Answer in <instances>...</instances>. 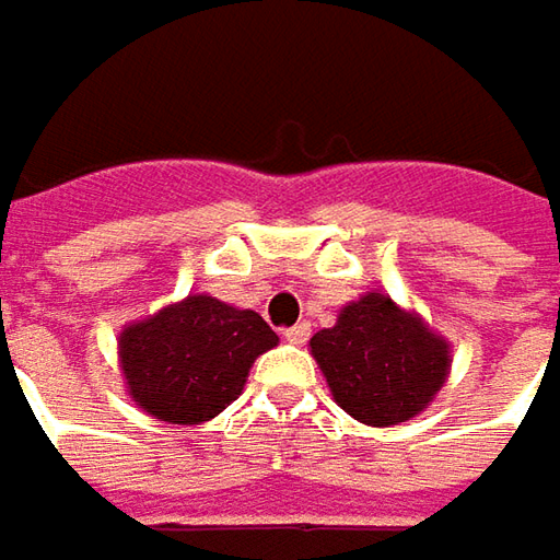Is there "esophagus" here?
I'll return each instance as SVG.
<instances>
[{
	"label": "esophagus",
	"instance_id": "1",
	"mask_svg": "<svg viewBox=\"0 0 560 560\" xmlns=\"http://www.w3.org/2000/svg\"><path fill=\"white\" fill-rule=\"evenodd\" d=\"M284 338L291 340V343H306L310 340V322H298L294 328L284 331Z\"/></svg>",
	"mask_w": 560,
	"mask_h": 560
}]
</instances>
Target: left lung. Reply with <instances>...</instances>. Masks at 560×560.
<instances>
[{"instance_id": "obj_1", "label": "left lung", "mask_w": 560, "mask_h": 560, "mask_svg": "<svg viewBox=\"0 0 560 560\" xmlns=\"http://www.w3.org/2000/svg\"><path fill=\"white\" fill-rule=\"evenodd\" d=\"M310 353L335 402L369 428L424 412L453 369L450 340L381 291L350 300L331 328L310 338Z\"/></svg>"}]
</instances>
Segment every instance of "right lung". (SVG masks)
Returning a JSON list of instances; mask_svg holds the SVG:
<instances>
[{
    "instance_id": "obj_1",
    "label": "right lung",
    "mask_w": 560,
    "mask_h": 560,
    "mask_svg": "<svg viewBox=\"0 0 560 560\" xmlns=\"http://www.w3.org/2000/svg\"><path fill=\"white\" fill-rule=\"evenodd\" d=\"M276 343L260 313L188 294L124 325L117 362L142 412L166 424H201L242 396L254 359Z\"/></svg>"
}]
</instances>
